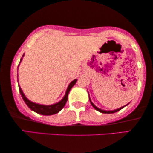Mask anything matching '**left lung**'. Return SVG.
Wrapping results in <instances>:
<instances>
[{"label": "left lung", "instance_id": "obj_1", "mask_svg": "<svg viewBox=\"0 0 153 153\" xmlns=\"http://www.w3.org/2000/svg\"><path fill=\"white\" fill-rule=\"evenodd\" d=\"M90 103H91V104H92V107H93L94 109H95L96 110H97V111H100V112H102V113H104V114H112V113H115V112H117V111H119V110H121V109H123V107H126V106L127 105H125L124 107H121V108H119V109H116V110H113V111H105V110H102V109H99V108L98 107H97L95 105H94V104L92 103V102H91V100H90Z\"/></svg>", "mask_w": 153, "mask_h": 153}]
</instances>
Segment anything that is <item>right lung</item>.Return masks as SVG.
<instances>
[{"instance_id":"right-lung-1","label":"right lung","mask_w":153,"mask_h":153,"mask_svg":"<svg viewBox=\"0 0 153 153\" xmlns=\"http://www.w3.org/2000/svg\"><path fill=\"white\" fill-rule=\"evenodd\" d=\"M76 82H77V80H74L70 83V85H69L67 88L66 92H65L64 97L63 98L61 101H60L56 104H52V105H49V106L42 105V104H38L34 103V102H30V100H27V98L25 96V94L22 92V91L21 90L20 86H19V90H20V94L22 95L23 100H24L27 105L28 106L29 108L32 109V111H35L36 113L39 114H42V115H46V116L53 115L61 111V110L63 108V107H64L65 104H66L67 102L68 95L69 92H70L71 89L73 88V86L74 85Z\"/></svg>"}]
</instances>
